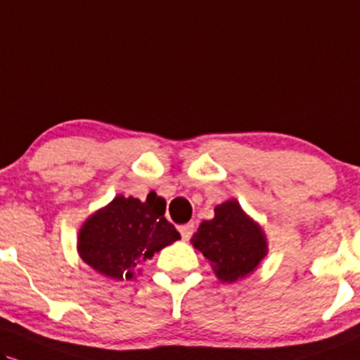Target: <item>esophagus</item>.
Wrapping results in <instances>:
<instances>
[{
  "mask_svg": "<svg viewBox=\"0 0 360 360\" xmlns=\"http://www.w3.org/2000/svg\"><path fill=\"white\" fill-rule=\"evenodd\" d=\"M179 230H180V233H181V238H184V240H188V238L192 237V233H193V224L180 225Z\"/></svg>",
  "mask_w": 360,
  "mask_h": 360,
  "instance_id": "esophagus-1",
  "label": "esophagus"
}]
</instances>
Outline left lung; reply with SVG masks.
I'll list each match as a JSON object with an SVG mask.
<instances>
[{
  "mask_svg": "<svg viewBox=\"0 0 360 360\" xmlns=\"http://www.w3.org/2000/svg\"><path fill=\"white\" fill-rule=\"evenodd\" d=\"M192 243L210 260L217 277L229 283L254 272L269 252L264 230L237 200L217 205L215 217L202 221Z\"/></svg>",
  "mask_w": 360,
  "mask_h": 360,
  "instance_id": "1",
  "label": "left lung"
}]
</instances>
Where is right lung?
Masks as SVG:
<instances>
[{"instance_id": "obj_1", "label": "right lung", "mask_w": 360, "mask_h": 360, "mask_svg": "<svg viewBox=\"0 0 360 360\" xmlns=\"http://www.w3.org/2000/svg\"><path fill=\"white\" fill-rule=\"evenodd\" d=\"M165 198L155 192L145 202L118 195L82 225L79 257L105 277L131 281L140 262L180 238L165 219Z\"/></svg>"}]
</instances>
